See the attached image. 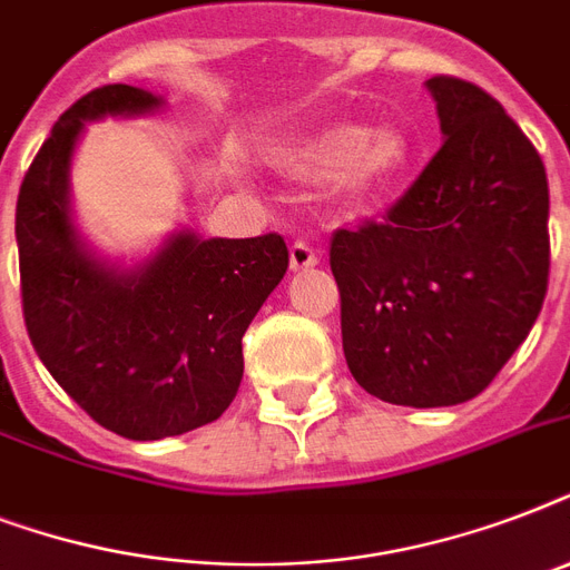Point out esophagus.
<instances>
[{"label": "esophagus", "instance_id": "34e87169", "mask_svg": "<svg viewBox=\"0 0 570 570\" xmlns=\"http://www.w3.org/2000/svg\"><path fill=\"white\" fill-rule=\"evenodd\" d=\"M313 266H320V250L307 245V242H293V248H289V268L293 272H307Z\"/></svg>", "mask_w": 570, "mask_h": 570}]
</instances>
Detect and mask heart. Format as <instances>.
I'll return each instance as SVG.
<instances>
[{
    "label": "heart",
    "mask_w": 570,
    "mask_h": 570,
    "mask_svg": "<svg viewBox=\"0 0 570 570\" xmlns=\"http://www.w3.org/2000/svg\"><path fill=\"white\" fill-rule=\"evenodd\" d=\"M414 145L393 127L370 129L364 124H334L298 145L286 147L281 165L295 180L334 186L348 197H373L390 189L407 171Z\"/></svg>",
    "instance_id": "obj_1"
}]
</instances>
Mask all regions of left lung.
<instances>
[{
	"label": "left lung",
	"instance_id": "8db88e82",
	"mask_svg": "<svg viewBox=\"0 0 570 570\" xmlns=\"http://www.w3.org/2000/svg\"><path fill=\"white\" fill-rule=\"evenodd\" d=\"M443 147L384 224L337 230L343 352L381 402L461 405L535 325L548 293V174L503 106L452 76L425 79Z\"/></svg>",
	"mask_w": 570,
	"mask_h": 570
}]
</instances>
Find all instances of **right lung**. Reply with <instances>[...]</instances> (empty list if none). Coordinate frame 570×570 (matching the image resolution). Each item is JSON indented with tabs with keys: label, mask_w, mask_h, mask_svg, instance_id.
I'll return each instance as SVG.
<instances>
[{
	"label": "right lung",
	"mask_w": 570,
	"mask_h": 570,
	"mask_svg": "<svg viewBox=\"0 0 570 570\" xmlns=\"http://www.w3.org/2000/svg\"><path fill=\"white\" fill-rule=\"evenodd\" d=\"M136 85L85 94L58 118L17 197L22 313L67 396L109 432L159 441L213 423L242 381V337L289 266L277 233L204 239L180 227L138 259L109 257L76 218L70 168L88 124L145 118Z\"/></svg>",
	"instance_id": "right-lung-1"
}]
</instances>
